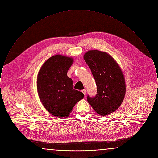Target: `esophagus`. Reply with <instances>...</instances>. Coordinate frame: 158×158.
Returning a JSON list of instances; mask_svg holds the SVG:
<instances>
[{"label": "esophagus", "mask_w": 158, "mask_h": 158, "mask_svg": "<svg viewBox=\"0 0 158 158\" xmlns=\"http://www.w3.org/2000/svg\"><path fill=\"white\" fill-rule=\"evenodd\" d=\"M81 91L83 92V94H84V96H85V95H86V90H84H84H83Z\"/></svg>", "instance_id": "34e87169"}]
</instances>
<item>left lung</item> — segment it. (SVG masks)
Listing matches in <instances>:
<instances>
[{
    "label": "left lung",
    "mask_w": 158,
    "mask_h": 158,
    "mask_svg": "<svg viewBox=\"0 0 158 158\" xmlns=\"http://www.w3.org/2000/svg\"><path fill=\"white\" fill-rule=\"evenodd\" d=\"M83 58L91 69L98 89L95 97L88 96L87 101L98 114H110L119 108L124 99L126 87L121 68L105 52L89 50Z\"/></svg>",
    "instance_id": "8db88e82"
}]
</instances>
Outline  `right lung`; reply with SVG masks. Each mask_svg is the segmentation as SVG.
Wrapping results in <instances>:
<instances>
[{"label":"right lung","mask_w":158,"mask_h":158,"mask_svg":"<svg viewBox=\"0 0 158 158\" xmlns=\"http://www.w3.org/2000/svg\"><path fill=\"white\" fill-rule=\"evenodd\" d=\"M74 59L55 55L42 65L37 77L39 99L45 109L53 116L66 118L84 94L74 89L73 81L67 76Z\"/></svg>","instance_id":"right-lung-1"}]
</instances>
